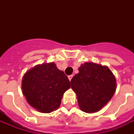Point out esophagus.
Wrapping results in <instances>:
<instances>
[{
  "instance_id": "34e87169",
  "label": "esophagus",
  "mask_w": 134,
  "mask_h": 134,
  "mask_svg": "<svg viewBox=\"0 0 134 134\" xmlns=\"http://www.w3.org/2000/svg\"><path fill=\"white\" fill-rule=\"evenodd\" d=\"M72 77H73V75H69V76H68V79H69V81H71V79H72Z\"/></svg>"
}]
</instances>
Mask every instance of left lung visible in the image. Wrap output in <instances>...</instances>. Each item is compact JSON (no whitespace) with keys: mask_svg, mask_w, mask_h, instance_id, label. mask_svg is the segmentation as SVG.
Wrapping results in <instances>:
<instances>
[{"mask_svg":"<svg viewBox=\"0 0 134 134\" xmlns=\"http://www.w3.org/2000/svg\"><path fill=\"white\" fill-rule=\"evenodd\" d=\"M71 80L81 110L95 113L110 100L116 90V80L107 66L85 63Z\"/></svg>","mask_w":134,"mask_h":134,"instance_id":"1","label":"left lung"}]
</instances>
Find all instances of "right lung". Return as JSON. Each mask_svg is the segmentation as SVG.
Returning <instances> with one entry per match:
<instances>
[{"mask_svg":"<svg viewBox=\"0 0 134 134\" xmlns=\"http://www.w3.org/2000/svg\"><path fill=\"white\" fill-rule=\"evenodd\" d=\"M70 88L67 76L54 63L37 65L22 79V92L30 106L48 113L60 107L63 94Z\"/></svg>","mask_w":134,"mask_h":134,"instance_id":"add662e5","label":"right lung"}]
</instances>
